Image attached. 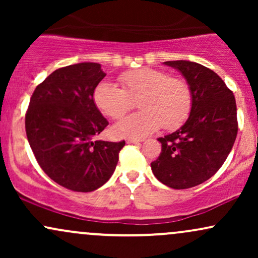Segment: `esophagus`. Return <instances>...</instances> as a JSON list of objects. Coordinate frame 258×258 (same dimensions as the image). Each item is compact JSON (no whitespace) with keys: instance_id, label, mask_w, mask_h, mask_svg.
I'll list each match as a JSON object with an SVG mask.
<instances>
[{"instance_id":"34e87169","label":"esophagus","mask_w":258,"mask_h":258,"mask_svg":"<svg viewBox=\"0 0 258 258\" xmlns=\"http://www.w3.org/2000/svg\"><path fill=\"white\" fill-rule=\"evenodd\" d=\"M141 142H143V139L142 138H128L127 139V143H141Z\"/></svg>"}]
</instances>
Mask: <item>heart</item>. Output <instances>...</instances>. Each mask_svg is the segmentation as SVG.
<instances>
[{
	"label": "heart",
	"instance_id": "b5f03b06",
	"mask_svg": "<svg viewBox=\"0 0 258 258\" xmlns=\"http://www.w3.org/2000/svg\"><path fill=\"white\" fill-rule=\"evenodd\" d=\"M121 87L100 81L93 91V102L106 117L117 120L135 106L137 114L114 126L117 136L142 137L160 127L172 131L185 122L191 110L193 93L185 80L170 78L166 72L154 68H139L120 74Z\"/></svg>",
	"mask_w": 258,
	"mask_h": 258
}]
</instances>
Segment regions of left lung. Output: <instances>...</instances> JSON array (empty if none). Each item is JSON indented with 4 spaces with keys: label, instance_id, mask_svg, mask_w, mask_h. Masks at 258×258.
I'll return each mask as SVG.
<instances>
[{
    "label": "left lung",
    "instance_id": "8db88e82",
    "mask_svg": "<svg viewBox=\"0 0 258 258\" xmlns=\"http://www.w3.org/2000/svg\"><path fill=\"white\" fill-rule=\"evenodd\" d=\"M184 76L193 93L185 123L159 138L161 153L150 164L154 176L173 189L199 185L220 170L238 133L233 92L215 72L188 60L165 61Z\"/></svg>",
    "mask_w": 258,
    "mask_h": 258
}]
</instances>
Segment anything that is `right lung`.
<instances>
[{
  "label": "right lung",
  "mask_w": 258,
  "mask_h": 258,
  "mask_svg": "<svg viewBox=\"0 0 258 258\" xmlns=\"http://www.w3.org/2000/svg\"><path fill=\"white\" fill-rule=\"evenodd\" d=\"M106 74L98 63L60 68L35 88L25 131L38 165L64 188L88 193L114 173L125 141H93L109 122L93 102Z\"/></svg>",
  "instance_id": "add662e5"
}]
</instances>
